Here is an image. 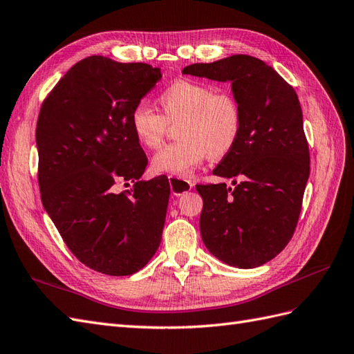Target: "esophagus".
Instances as JSON below:
<instances>
[{
    "instance_id": "esophagus-1",
    "label": "esophagus",
    "mask_w": 354,
    "mask_h": 354,
    "mask_svg": "<svg viewBox=\"0 0 354 354\" xmlns=\"http://www.w3.org/2000/svg\"><path fill=\"white\" fill-rule=\"evenodd\" d=\"M169 184H170V192L174 196H183L185 193H188L189 189L193 188V184L189 180L180 179V178H175V176H169Z\"/></svg>"
}]
</instances>
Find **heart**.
<instances>
[{
	"mask_svg": "<svg viewBox=\"0 0 354 354\" xmlns=\"http://www.w3.org/2000/svg\"><path fill=\"white\" fill-rule=\"evenodd\" d=\"M161 113L147 104L136 106L130 115L134 138L145 148H158L169 124H176L178 142L162 147L152 157L157 174L187 178L209 157L221 160L233 151L241 138L243 113L239 100L227 89L179 79L157 97Z\"/></svg>",
	"mask_w": 354,
	"mask_h": 354,
	"instance_id": "1",
	"label": "heart"
}]
</instances>
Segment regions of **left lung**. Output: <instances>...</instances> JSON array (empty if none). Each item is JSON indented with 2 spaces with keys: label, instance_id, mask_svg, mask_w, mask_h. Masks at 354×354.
<instances>
[{
  "label": "left lung",
  "instance_id": "1",
  "mask_svg": "<svg viewBox=\"0 0 354 354\" xmlns=\"http://www.w3.org/2000/svg\"><path fill=\"white\" fill-rule=\"evenodd\" d=\"M183 73L230 82L243 113L236 147L214 169L216 176H239L242 183L233 180L234 188L196 185L203 198V243L225 265H265L292 239L310 176L297 94L266 62L250 55L192 64Z\"/></svg>",
  "mask_w": 354,
  "mask_h": 354
}]
</instances>
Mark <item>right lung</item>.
Returning a JSON list of instances; mask_svg holds the SVG:
<instances>
[{
  "label": "right lung",
  "mask_w": 354,
  "mask_h": 354,
  "mask_svg": "<svg viewBox=\"0 0 354 354\" xmlns=\"http://www.w3.org/2000/svg\"><path fill=\"white\" fill-rule=\"evenodd\" d=\"M161 71L143 62L88 57L44 100L35 130L41 203L79 261L104 275L140 270L165 227L167 179L140 180L148 158L130 115ZM131 192H115L121 182Z\"/></svg>",
  "instance_id": "right-lung-1"
}]
</instances>
